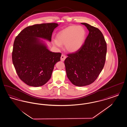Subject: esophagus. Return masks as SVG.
<instances>
[{
	"label": "esophagus",
	"instance_id": "34e87169",
	"mask_svg": "<svg viewBox=\"0 0 127 127\" xmlns=\"http://www.w3.org/2000/svg\"><path fill=\"white\" fill-rule=\"evenodd\" d=\"M66 58V56L65 55L62 54L61 56V61H64Z\"/></svg>",
	"mask_w": 127,
	"mask_h": 127
}]
</instances>
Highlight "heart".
<instances>
[{
  "label": "heart",
  "mask_w": 127,
  "mask_h": 127,
  "mask_svg": "<svg viewBox=\"0 0 127 127\" xmlns=\"http://www.w3.org/2000/svg\"><path fill=\"white\" fill-rule=\"evenodd\" d=\"M86 35V31L83 27L69 26L58 33L57 40H54L53 44L58 48H61V45H64L67 51L75 52L83 46Z\"/></svg>",
  "instance_id": "obj_1"
}]
</instances>
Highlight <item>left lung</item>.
<instances>
[{
  "mask_svg": "<svg viewBox=\"0 0 127 127\" xmlns=\"http://www.w3.org/2000/svg\"><path fill=\"white\" fill-rule=\"evenodd\" d=\"M89 31L82 47L68 54L64 61L66 75L73 84L79 87L94 82L104 66L107 43L102 32L97 28L82 23Z\"/></svg>",
  "mask_w": 127,
  "mask_h": 127,
  "instance_id": "8db88e82",
  "label": "left lung"
}]
</instances>
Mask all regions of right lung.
<instances>
[{
    "instance_id": "1",
    "label": "right lung",
    "mask_w": 127,
    "mask_h": 127,
    "mask_svg": "<svg viewBox=\"0 0 127 127\" xmlns=\"http://www.w3.org/2000/svg\"><path fill=\"white\" fill-rule=\"evenodd\" d=\"M55 23H43L25 28L16 37L13 44V63L19 79L26 84L40 87L50 79L55 64L61 53L50 51L39 38L51 41Z\"/></svg>"
}]
</instances>
